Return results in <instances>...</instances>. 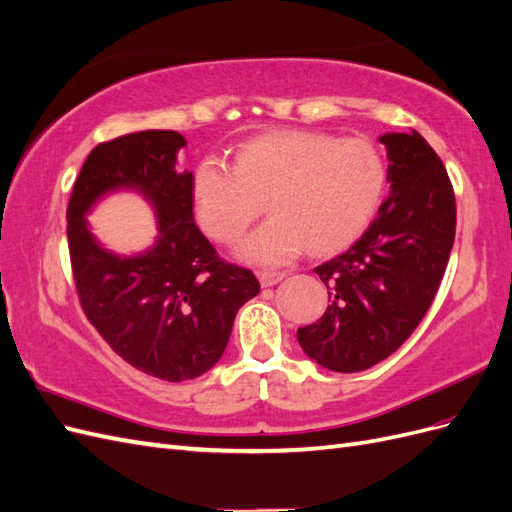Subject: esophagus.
<instances>
[{"instance_id":"obj_1","label":"esophagus","mask_w":512,"mask_h":512,"mask_svg":"<svg viewBox=\"0 0 512 512\" xmlns=\"http://www.w3.org/2000/svg\"><path fill=\"white\" fill-rule=\"evenodd\" d=\"M260 277V284L262 286H275L277 282H282L286 277V271H280V269H265L258 273Z\"/></svg>"}]
</instances>
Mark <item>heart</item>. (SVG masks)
I'll use <instances>...</instances> for the list:
<instances>
[{
    "instance_id": "1",
    "label": "heart",
    "mask_w": 512,
    "mask_h": 512,
    "mask_svg": "<svg viewBox=\"0 0 512 512\" xmlns=\"http://www.w3.org/2000/svg\"><path fill=\"white\" fill-rule=\"evenodd\" d=\"M386 185L380 149L365 138L275 130L241 145L235 164L205 158L194 170L196 220L218 243L239 239L265 200L271 218L241 245L254 262H284L307 245L327 254L374 218Z\"/></svg>"
}]
</instances>
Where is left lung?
<instances>
[{
    "instance_id": "8db88e82",
    "label": "left lung",
    "mask_w": 512,
    "mask_h": 512,
    "mask_svg": "<svg viewBox=\"0 0 512 512\" xmlns=\"http://www.w3.org/2000/svg\"><path fill=\"white\" fill-rule=\"evenodd\" d=\"M380 141L389 149L391 194L359 241L314 269L331 305L297 331L309 359L342 374L384 361L414 333L455 241V192L438 153L416 130Z\"/></svg>"
}]
</instances>
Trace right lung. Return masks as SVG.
I'll return each mask as SVG.
<instances>
[{
  "label": "right lung",
  "mask_w": 512,
  "mask_h": 512,
  "mask_svg": "<svg viewBox=\"0 0 512 512\" xmlns=\"http://www.w3.org/2000/svg\"><path fill=\"white\" fill-rule=\"evenodd\" d=\"M185 138L173 130L123 134L91 149L68 203V250L87 320L123 361L183 382L220 361L256 275L224 260L192 218V173H177ZM136 187L159 209V243L143 257L102 251L84 222L108 189Z\"/></svg>",
  "instance_id": "right-lung-1"
}]
</instances>
